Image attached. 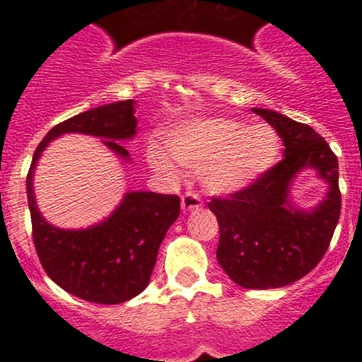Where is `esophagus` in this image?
I'll use <instances>...</instances> for the list:
<instances>
[{"label": "esophagus", "mask_w": 362, "mask_h": 362, "mask_svg": "<svg viewBox=\"0 0 362 362\" xmlns=\"http://www.w3.org/2000/svg\"><path fill=\"white\" fill-rule=\"evenodd\" d=\"M201 206V199L197 194L194 192H187L183 197H181V210L183 212H192V210H197Z\"/></svg>", "instance_id": "1"}]
</instances>
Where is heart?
<instances>
[{"label": "heart", "instance_id": "b5f03b06", "mask_svg": "<svg viewBox=\"0 0 362 362\" xmlns=\"http://www.w3.org/2000/svg\"><path fill=\"white\" fill-rule=\"evenodd\" d=\"M166 152L179 165L199 170L203 188L233 196L259 183L281 158V137L267 123L230 117H199L177 124L165 136ZM158 146L146 153L153 172L175 177L177 166Z\"/></svg>", "mask_w": 362, "mask_h": 362}]
</instances>
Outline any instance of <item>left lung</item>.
<instances>
[{
	"instance_id": "8db88e82",
	"label": "left lung",
	"mask_w": 362,
	"mask_h": 362,
	"mask_svg": "<svg viewBox=\"0 0 362 362\" xmlns=\"http://www.w3.org/2000/svg\"><path fill=\"white\" fill-rule=\"evenodd\" d=\"M284 143V159L259 183L228 199H212L219 223L217 261L243 288H281L317 267L341 214L339 165L328 143L312 127L270 108H252ZM313 170L327 185L325 197L310 209L293 199L300 171Z\"/></svg>"
}]
</instances>
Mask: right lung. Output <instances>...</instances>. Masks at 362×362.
<instances>
[{"mask_svg": "<svg viewBox=\"0 0 362 362\" xmlns=\"http://www.w3.org/2000/svg\"><path fill=\"white\" fill-rule=\"evenodd\" d=\"M134 103L129 99L101 105L54 127L34 152L27 175L32 235L47 276L65 292L99 305H119L148 286L159 245L179 217V197L127 192L110 216L99 223L86 228H59L37 209L34 172L50 141L65 134L99 137L121 161H132L121 141H130L137 134Z\"/></svg>", "mask_w": 362, "mask_h": 362, "instance_id": "1", "label": "right lung"}]
</instances>
